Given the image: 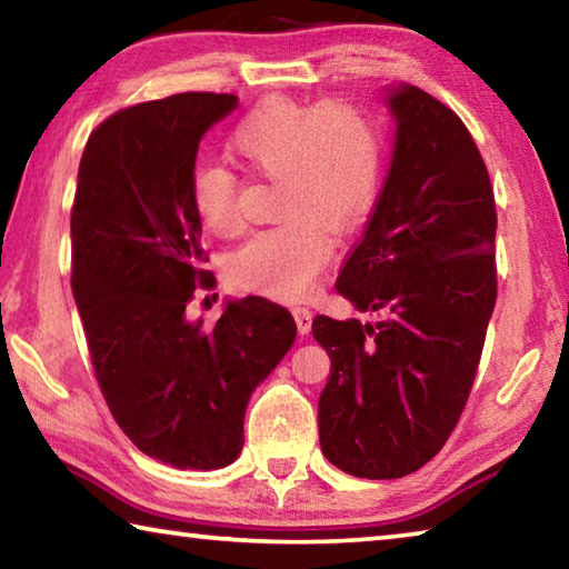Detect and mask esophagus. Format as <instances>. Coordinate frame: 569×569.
I'll return each mask as SVG.
<instances>
[{"label":"esophagus","instance_id":"esophagus-1","mask_svg":"<svg viewBox=\"0 0 569 569\" xmlns=\"http://www.w3.org/2000/svg\"><path fill=\"white\" fill-rule=\"evenodd\" d=\"M293 319H296V326H298V333L306 336L308 331H311V311L308 308H293Z\"/></svg>","mask_w":569,"mask_h":569}]
</instances>
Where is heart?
Returning a JSON list of instances; mask_svg holds the SVG:
<instances>
[{
  "instance_id": "obj_1",
  "label": "heart",
  "mask_w": 569,
  "mask_h": 569,
  "mask_svg": "<svg viewBox=\"0 0 569 569\" xmlns=\"http://www.w3.org/2000/svg\"><path fill=\"white\" fill-rule=\"evenodd\" d=\"M236 158L276 180L273 228L233 256L230 271L248 291L293 301L311 291L333 253L331 230H351L369 210L381 176L377 122L349 100L301 102L273 94L248 110L228 138ZM243 182L228 166L203 162L190 176V203L210 233L246 226Z\"/></svg>"
}]
</instances>
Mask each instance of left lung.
<instances>
[{
    "instance_id": "1",
    "label": "left lung",
    "mask_w": 569,
    "mask_h": 569,
    "mask_svg": "<svg viewBox=\"0 0 569 569\" xmlns=\"http://www.w3.org/2000/svg\"><path fill=\"white\" fill-rule=\"evenodd\" d=\"M389 178L336 288L379 323L316 316L331 359L319 399L323 457L399 479L439 455L467 407L497 301V206L467 124L429 92L389 94Z\"/></svg>"
}]
</instances>
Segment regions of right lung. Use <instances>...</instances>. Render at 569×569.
<instances>
[{"label": "right lung", "mask_w": 569, "mask_h": 569, "mask_svg": "<svg viewBox=\"0 0 569 569\" xmlns=\"http://www.w3.org/2000/svg\"><path fill=\"white\" fill-rule=\"evenodd\" d=\"M236 94L180 92L118 110L84 146L72 203V293L94 379L142 455L220 469L243 449L253 389L296 341L263 296L190 323L196 288H216L190 203L198 142Z\"/></svg>", "instance_id": "add662e5"}]
</instances>
